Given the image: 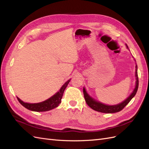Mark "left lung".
<instances>
[{
  "mask_svg": "<svg viewBox=\"0 0 149 149\" xmlns=\"http://www.w3.org/2000/svg\"><path fill=\"white\" fill-rule=\"evenodd\" d=\"M127 45V47L129 49L128 46ZM136 69H135V77H136V85H135V88L133 92L131 93V95L127 98L125 100H124L123 102L117 104L116 105H107L102 104L99 102H97L95 100H93L92 98L89 96L87 93L86 92V89L84 88L83 89V92H84V95L85 100L87 104L93 110H95V111L99 112H102V113H116L120 112L124 109L125 106L129 104V102L131 100V99L133 98V97L135 95L136 93L137 92L138 87H139V77H138V74H137V65H136Z\"/></svg>",
  "mask_w": 149,
  "mask_h": 149,
  "instance_id": "8db88e82",
  "label": "left lung"
}]
</instances>
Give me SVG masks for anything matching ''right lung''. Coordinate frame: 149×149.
Wrapping results in <instances>:
<instances>
[{"instance_id":"obj_1","label":"right lung","mask_w":149,"mask_h":149,"mask_svg":"<svg viewBox=\"0 0 149 149\" xmlns=\"http://www.w3.org/2000/svg\"><path fill=\"white\" fill-rule=\"evenodd\" d=\"M70 79L67 81L63 85L62 87L61 88L59 91L56 94L50 97L49 99L46 100L44 102H42L40 103L37 104H29L25 103L23 101L21 100L19 97H17V100L20 102V104L23 105L25 108H26L32 111L35 112H45L50 110L54 108L58 107L59 104L61 102V99L63 95V92H64L65 88L67 87L68 84L69 83Z\"/></svg>"}]
</instances>
